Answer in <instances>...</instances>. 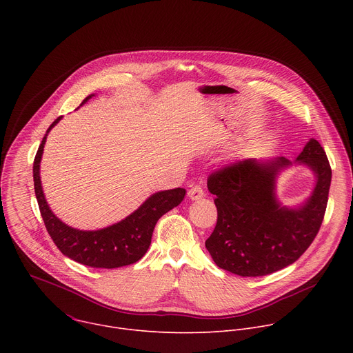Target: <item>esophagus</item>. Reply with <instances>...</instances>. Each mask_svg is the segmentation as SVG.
Instances as JSON below:
<instances>
[{
    "instance_id": "esophagus-1",
    "label": "esophagus",
    "mask_w": 353,
    "mask_h": 353,
    "mask_svg": "<svg viewBox=\"0 0 353 353\" xmlns=\"http://www.w3.org/2000/svg\"><path fill=\"white\" fill-rule=\"evenodd\" d=\"M204 195H205V192H204V190H203V187H201V185H192V187L188 190V196H190V199H192V201L201 199Z\"/></svg>"
}]
</instances>
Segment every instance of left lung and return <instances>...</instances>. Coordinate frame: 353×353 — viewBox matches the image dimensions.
<instances>
[{
	"mask_svg": "<svg viewBox=\"0 0 353 353\" xmlns=\"http://www.w3.org/2000/svg\"><path fill=\"white\" fill-rule=\"evenodd\" d=\"M296 161L317 174L313 195L299 210L283 208L275 198V176L290 165L285 158L267 163L236 161L210 174L207 185L216 195L218 221L205 247L219 268L264 276L293 264L310 247L327 210L331 166L316 139Z\"/></svg>",
	"mask_w": 353,
	"mask_h": 353,
	"instance_id": "1",
	"label": "left lung"
}]
</instances>
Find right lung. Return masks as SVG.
Segmentation results:
<instances>
[{
  "label": "right lung",
  "instance_id": "obj_1",
  "mask_svg": "<svg viewBox=\"0 0 353 353\" xmlns=\"http://www.w3.org/2000/svg\"><path fill=\"white\" fill-rule=\"evenodd\" d=\"M89 97L92 96H88L82 105ZM60 120L61 117L56 119L48 127L47 132ZM44 142L46 135L37 149L33 162L34 194L46 229L61 253L79 264L108 270L130 265L141 260L149 248L157 222L162 215L181 203L185 190L174 188L157 192L149 196L134 214L106 229L94 232L72 229L63 223L46 203L39 173Z\"/></svg>",
  "mask_w": 353,
  "mask_h": 353
}]
</instances>
